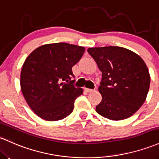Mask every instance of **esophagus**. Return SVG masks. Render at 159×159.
<instances>
[{"label": "esophagus", "instance_id": "1", "mask_svg": "<svg viewBox=\"0 0 159 159\" xmlns=\"http://www.w3.org/2000/svg\"><path fill=\"white\" fill-rule=\"evenodd\" d=\"M85 90H86L87 92H93L94 91V90H93V89H89V88H85Z\"/></svg>", "mask_w": 159, "mask_h": 159}]
</instances>
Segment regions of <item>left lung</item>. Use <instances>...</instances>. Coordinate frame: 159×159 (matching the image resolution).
I'll use <instances>...</instances> for the list:
<instances>
[{
  "instance_id": "left-lung-1",
  "label": "left lung",
  "mask_w": 159,
  "mask_h": 159,
  "mask_svg": "<svg viewBox=\"0 0 159 159\" xmlns=\"http://www.w3.org/2000/svg\"><path fill=\"white\" fill-rule=\"evenodd\" d=\"M88 52L102 71L99 87L102 101L97 112L113 121L133 116L144 103L150 84L143 60L128 49L116 46L90 48Z\"/></svg>"
}]
</instances>
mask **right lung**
Returning a JSON list of instances; mask_svg holds the SVG:
<instances>
[{
	"label": "right lung",
	"instance_id": "add662e5",
	"mask_svg": "<svg viewBox=\"0 0 159 159\" xmlns=\"http://www.w3.org/2000/svg\"><path fill=\"white\" fill-rule=\"evenodd\" d=\"M84 47L67 43L44 44L26 58L20 86L28 105L40 118L54 121L71 114L83 89L75 88L72 67L84 53Z\"/></svg>",
	"mask_w": 159,
	"mask_h": 159
}]
</instances>
